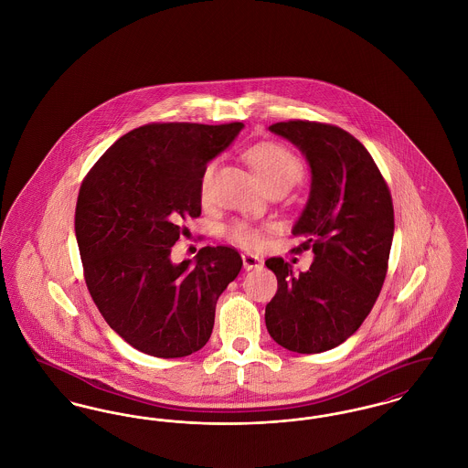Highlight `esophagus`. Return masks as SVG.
<instances>
[{
	"label": "esophagus",
	"mask_w": 468,
	"mask_h": 468,
	"mask_svg": "<svg viewBox=\"0 0 468 468\" xmlns=\"http://www.w3.org/2000/svg\"><path fill=\"white\" fill-rule=\"evenodd\" d=\"M262 259L261 257H257V255H253V253H243V266H245L246 271L250 270H259V268H262Z\"/></svg>",
	"instance_id": "esophagus-1"
}]
</instances>
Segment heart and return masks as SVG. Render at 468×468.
<instances>
[{
  "mask_svg": "<svg viewBox=\"0 0 468 468\" xmlns=\"http://www.w3.org/2000/svg\"><path fill=\"white\" fill-rule=\"evenodd\" d=\"M245 158L250 167L253 169V173L257 174V177L266 186V190L276 188V186L289 188L303 176V164L299 156L292 149L287 148L282 143L264 141V143L253 144L251 148L246 149ZM213 171H215V162L207 164L200 174L198 188H200L202 198L207 197L209 194ZM227 238L236 245L257 248L262 243V230L253 223L236 220L227 227Z\"/></svg>",
  "mask_w": 468,
  "mask_h": 468,
  "instance_id": "b5f03b06",
  "label": "heart"
}]
</instances>
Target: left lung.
Instances as JSON below:
<instances>
[{
	"instance_id": "1",
	"label": "left lung",
	"mask_w": 468,
	"mask_h": 468,
	"mask_svg": "<svg viewBox=\"0 0 468 468\" xmlns=\"http://www.w3.org/2000/svg\"><path fill=\"white\" fill-rule=\"evenodd\" d=\"M301 149L312 192L292 234L295 253L314 251L306 272L282 257L266 261L278 291L266 306L271 338L299 354L344 344L382 291L393 243V198L368 149L335 124L291 120L270 126Z\"/></svg>"
}]
</instances>
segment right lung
Wrapping results in <instances>:
<instances>
[{"label": "right lung", "instance_id": "right-lung-1", "mask_svg": "<svg viewBox=\"0 0 468 468\" xmlns=\"http://www.w3.org/2000/svg\"><path fill=\"white\" fill-rule=\"evenodd\" d=\"M243 123H148L99 158L82 179L75 236L84 280L101 317L154 357L207 344L217 301L239 274L232 246H204L196 266L173 264L183 223L200 217V174Z\"/></svg>", "mask_w": 468, "mask_h": 468}]
</instances>
